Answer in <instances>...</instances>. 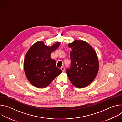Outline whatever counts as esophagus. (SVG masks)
Here are the masks:
<instances>
[{"instance_id": "1", "label": "esophagus", "mask_w": 122, "mask_h": 122, "mask_svg": "<svg viewBox=\"0 0 122 122\" xmlns=\"http://www.w3.org/2000/svg\"><path fill=\"white\" fill-rule=\"evenodd\" d=\"M61 70L62 71H63V72H64V71H65V67H64V66H62V67H61Z\"/></svg>"}]
</instances>
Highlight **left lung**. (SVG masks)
Here are the masks:
<instances>
[{
	"instance_id": "8db88e82",
	"label": "left lung",
	"mask_w": 122,
	"mask_h": 122,
	"mask_svg": "<svg viewBox=\"0 0 122 122\" xmlns=\"http://www.w3.org/2000/svg\"><path fill=\"white\" fill-rule=\"evenodd\" d=\"M71 66L66 74L71 82L77 88H84L95 79L99 68L98 59L93 47L85 41L75 40L68 44Z\"/></svg>"
}]
</instances>
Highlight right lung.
I'll return each instance as SVG.
<instances>
[{
    "mask_svg": "<svg viewBox=\"0 0 122 122\" xmlns=\"http://www.w3.org/2000/svg\"><path fill=\"white\" fill-rule=\"evenodd\" d=\"M60 44V42H57L50 47L40 41L27 51L24 62V71L29 81L36 87H46L62 72L56 67V61L51 58V54Z\"/></svg>",
    "mask_w": 122,
    "mask_h": 122,
    "instance_id": "obj_1",
    "label": "right lung"
}]
</instances>
